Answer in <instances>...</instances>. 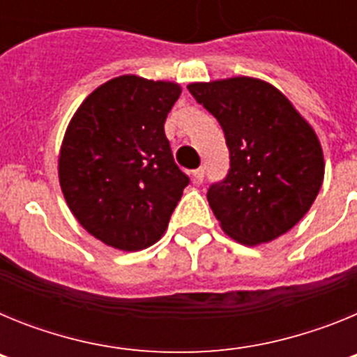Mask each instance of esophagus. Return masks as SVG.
Returning a JSON list of instances; mask_svg holds the SVG:
<instances>
[{"label":"esophagus","mask_w":357,"mask_h":357,"mask_svg":"<svg viewBox=\"0 0 357 357\" xmlns=\"http://www.w3.org/2000/svg\"><path fill=\"white\" fill-rule=\"evenodd\" d=\"M204 175H206V169L198 168L193 172V182L195 184H202L204 182Z\"/></svg>","instance_id":"esophagus-1"}]
</instances>
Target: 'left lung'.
<instances>
[{"label": "left lung", "instance_id": "8db88e82", "mask_svg": "<svg viewBox=\"0 0 357 357\" xmlns=\"http://www.w3.org/2000/svg\"><path fill=\"white\" fill-rule=\"evenodd\" d=\"M223 128L230 168L207 200L223 232L243 245L279 238L301 222L324 182L320 141L288 98L257 78L188 85Z\"/></svg>", "mask_w": 357, "mask_h": 357}]
</instances>
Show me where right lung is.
Listing matches in <instances>:
<instances>
[{
  "label": "right lung",
  "mask_w": 357,
  "mask_h": 357,
  "mask_svg": "<svg viewBox=\"0 0 357 357\" xmlns=\"http://www.w3.org/2000/svg\"><path fill=\"white\" fill-rule=\"evenodd\" d=\"M181 93L173 82L123 75L94 89L69 123L62 193L78 223L109 247L135 252L159 241L189 184L164 134Z\"/></svg>",
  "instance_id": "add662e5"
}]
</instances>
